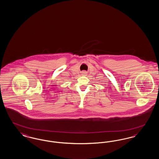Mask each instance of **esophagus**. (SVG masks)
<instances>
[{
    "label": "esophagus",
    "instance_id": "esophagus-1",
    "mask_svg": "<svg viewBox=\"0 0 159 159\" xmlns=\"http://www.w3.org/2000/svg\"><path fill=\"white\" fill-rule=\"evenodd\" d=\"M82 73H83V75H85L86 73H85V72H82Z\"/></svg>",
    "mask_w": 159,
    "mask_h": 159
}]
</instances>
